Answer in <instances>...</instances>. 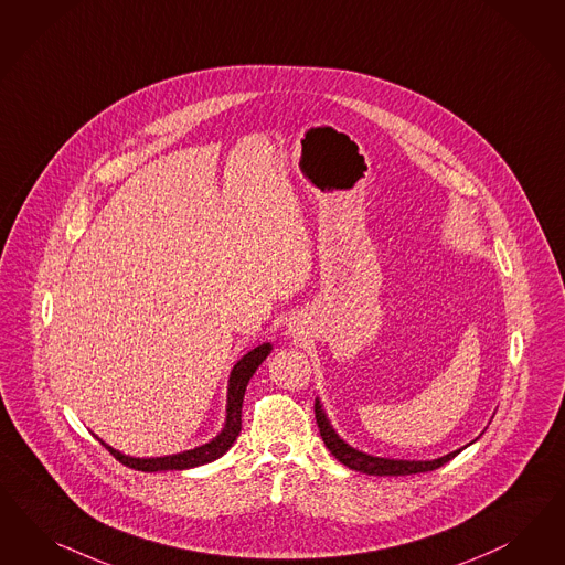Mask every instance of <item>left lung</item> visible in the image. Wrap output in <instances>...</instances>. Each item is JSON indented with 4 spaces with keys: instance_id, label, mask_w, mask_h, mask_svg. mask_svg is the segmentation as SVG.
<instances>
[{
    "instance_id": "left-lung-1",
    "label": "left lung",
    "mask_w": 565,
    "mask_h": 565,
    "mask_svg": "<svg viewBox=\"0 0 565 565\" xmlns=\"http://www.w3.org/2000/svg\"><path fill=\"white\" fill-rule=\"evenodd\" d=\"M313 412H316V424L320 428V437L324 440L328 451L337 457L343 466L355 472L370 473V476H407V473L433 472L440 466H445L447 461H451L454 457L461 451L457 449L454 454L438 457L433 461H407V459H384V457H372L362 454L353 447H349L345 440L337 437V433L330 428L327 416L320 407V401L313 403Z\"/></svg>"
}]
</instances>
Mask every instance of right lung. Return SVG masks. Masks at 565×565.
I'll return each instance as SVG.
<instances>
[{
  "instance_id": "1",
  "label": "right lung",
  "mask_w": 565,
  "mask_h": 565,
  "mask_svg": "<svg viewBox=\"0 0 565 565\" xmlns=\"http://www.w3.org/2000/svg\"><path fill=\"white\" fill-rule=\"evenodd\" d=\"M270 343L255 347L247 355H243L238 360L231 379H228V403H226V424L222 428L218 437L210 440L207 445H201L198 449L191 451H182L177 456L149 457V459H139V457L122 456L120 451L111 449L106 443H102L108 449L111 456L116 457L120 463H125L132 470H141V472H164V470H186V468H195L201 463L214 461L220 456H224L233 443L237 440L241 433V407H243V397H245V388L249 379L254 376L257 365L266 360V355L270 353Z\"/></svg>"
}]
</instances>
